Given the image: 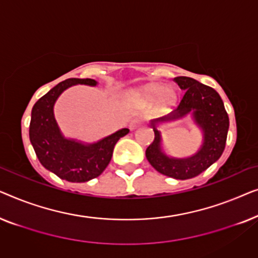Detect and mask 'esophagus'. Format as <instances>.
<instances>
[{
    "instance_id": "1",
    "label": "esophagus",
    "mask_w": 258,
    "mask_h": 258,
    "mask_svg": "<svg viewBox=\"0 0 258 258\" xmlns=\"http://www.w3.org/2000/svg\"><path fill=\"white\" fill-rule=\"evenodd\" d=\"M142 122H143V118L140 117V116H136V117L132 121V123H130V128L135 129L136 126L139 125V124H141V123H142Z\"/></svg>"
}]
</instances>
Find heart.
I'll use <instances>...</instances> for the list:
<instances>
[{
	"mask_svg": "<svg viewBox=\"0 0 258 258\" xmlns=\"http://www.w3.org/2000/svg\"><path fill=\"white\" fill-rule=\"evenodd\" d=\"M161 91H162L161 86H157V84H153V86H148L146 88H143V89L141 90L139 94L143 98H146V100H153V98L156 97L158 94H161L160 102L162 104L169 105V104L174 103V101H175V93H174V91H172L171 89H164L161 93Z\"/></svg>",
	"mask_w": 258,
	"mask_h": 258,
	"instance_id": "heart-1",
	"label": "heart"
}]
</instances>
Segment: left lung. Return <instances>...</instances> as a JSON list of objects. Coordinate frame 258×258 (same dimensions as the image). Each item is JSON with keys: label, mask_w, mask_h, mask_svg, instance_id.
<instances>
[{"label": "left lung", "mask_w": 258, "mask_h": 258, "mask_svg": "<svg viewBox=\"0 0 258 258\" xmlns=\"http://www.w3.org/2000/svg\"><path fill=\"white\" fill-rule=\"evenodd\" d=\"M174 81L184 93L174 111L164 117L151 121L155 139L147 148L146 156L149 163L161 174L176 179H188L207 170L221 157L227 142L229 117L223 101L213 88L186 76L175 77ZM190 112L197 124L203 129L204 143L201 149L186 159L169 158L160 149V132L157 130L156 124L181 118Z\"/></svg>", "instance_id": "obj_1"}]
</instances>
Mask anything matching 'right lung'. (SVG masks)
<instances>
[{
  "mask_svg": "<svg viewBox=\"0 0 258 258\" xmlns=\"http://www.w3.org/2000/svg\"><path fill=\"white\" fill-rule=\"evenodd\" d=\"M76 84L96 86L91 79H68L59 82L34 104L29 139L38 161L49 171L68 182H87L100 176L111 160L115 144L129 129H121L96 143L84 144L62 135L54 116V104L66 89Z\"/></svg>",
  "mask_w": 258,
  "mask_h": 258,
  "instance_id": "obj_1",
  "label": "right lung"
}]
</instances>
